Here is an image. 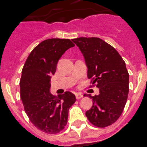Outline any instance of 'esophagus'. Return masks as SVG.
Segmentation results:
<instances>
[{
    "mask_svg": "<svg viewBox=\"0 0 147 147\" xmlns=\"http://www.w3.org/2000/svg\"><path fill=\"white\" fill-rule=\"evenodd\" d=\"M76 97L77 99H80L83 97V95L81 94V93H76Z\"/></svg>",
    "mask_w": 147,
    "mask_h": 147,
    "instance_id": "obj_1",
    "label": "esophagus"
}]
</instances>
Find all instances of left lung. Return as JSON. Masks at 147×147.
Here are the masks:
<instances>
[{
	"label": "left lung",
	"instance_id": "left-lung-1",
	"mask_svg": "<svg viewBox=\"0 0 147 147\" xmlns=\"http://www.w3.org/2000/svg\"><path fill=\"white\" fill-rule=\"evenodd\" d=\"M72 42L84 57L90 87L99 89L98 96L89 94L92 106L86 117L95 126H109L119 119L128 98L129 75L125 61L113 46L99 38L80 37Z\"/></svg>",
	"mask_w": 147,
	"mask_h": 147
}]
</instances>
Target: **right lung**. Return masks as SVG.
Instances as JSON below:
<instances>
[{"mask_svg": "<svg viewBox=\"0 0 147 147\" xmlns=\"http://www.w3.org/2000/svg\"><path fill=\"white\" fill-rule=\"evenodd\" d=\"M75 46L69 39H45L36 46L25 61L20 80V96L33 124L48 134H57L66 125L69 109L76 96L65 92L57 97L50 92L51 77L59 59Z\"/></svg>", "mask_w": 147, "mask_h": 147, "instance_id": "obj_1", "label": "right lung"}]
</instances>
